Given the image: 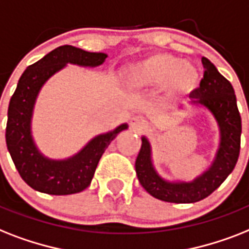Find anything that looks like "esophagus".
I'll return each mask as SVG.
<instances>
[{"label":"esophagus","instance_id":"esophagus-1","mask_svg":"<svg viewBox=\"0 0 249 249\" xmlns=\"http://www.w3.org/2000/svg\"><path fill=\"white\" fill-rule=\"evenodd\" d=\"M129 124H130L131 130L134 131H141L145 128L144 120H143L142 118H139V116H133V118L130 119V123H129Z\"/></svg>","mask_w":249,"mask_h":249}]
</instances>
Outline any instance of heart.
<instances>
[{"mask_svg": "<svg viewBox=\"0 0 249 249\" xmlns=\"http://www.w3.org/2000/svg\"><path fill=\"white\" fill-rule=\"evenodd\" d=\"M125 87L134 92L161 88L162 98L177 102L195 92L201 82L199 69L165 52H155L131 62L123 76Z\"/></svg>", "mask_w": 249, "mask_h": 249, "instance_id": "b5f03b06", "label": "heart"}]
</instances>
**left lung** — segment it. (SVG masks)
<instances>
[{
	"label": "left lung",
	"instance_id": "8db88e82",
	"mask_svg": "<svg viewBox=\"0 0 249 249\" xmlns=\"http://www.w3.org/2000/svg\"><path fill=\"white\" fill-rule=\"evenodd\" d=\"M205 68L199 88L192 93L191 104L209 110L219 126L220 142L215 159L206 171L192 181H170L155 169L152 145L143 135L142 147L135 161L137 177L152 197L171 203H195L209 197L234 170L239 157L242 119L236 106L233 86L209 58L202 57Z\"/></svg>",
	"mask_w": 249,
	"mask_h": 249
}]
</instances>
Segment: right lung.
Instances as JSON below:
<instances>
[{"mask_svg": "<svg viewBox=\"0 0 249 249\" xmlns=\"http://www.w3.org/2000/svg\"><path fill=\"white\" fill-rule=\"evenodd\" d=\"M107 54L88 52L74 46L54 48L33 65L26 68L20 76L7 111L6 144L16 170L29 187L53 196L74 195L89 187L101 156L111 141L128 124L119 125L114 130L96 135L78 153L64 160L46 157L38 149L32 134V119L36 101L42 87L68 64L97 68L102 65Z\"/></svg>", "mask_w": 249, "mask_h": 249, "instance_id": "1", "label": "right lung"}]
</instances>
